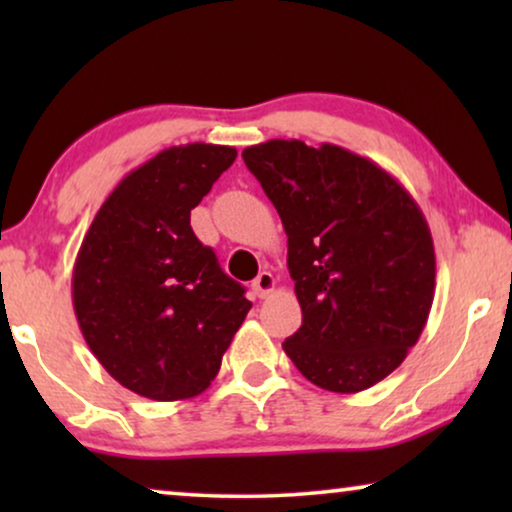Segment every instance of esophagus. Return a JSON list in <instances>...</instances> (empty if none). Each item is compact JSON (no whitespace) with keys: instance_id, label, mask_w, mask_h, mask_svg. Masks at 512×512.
I'll return each mask as SVG.
<instances>
[{"instance_id":"obj_1","label":"esophagus","mask_w":512,"mask_h":512,"mask_svg":"<svg viewBox=\"0 0 512 512\" xmlns=\"http://www.w3.org/2000/svg\"><path fill=\"white\" fill-rule=\"evenodd\" d=\"M251 289H254L258 298H265L272 289H275V275H272V272H268V270H263L261 275H258L254 282H251Z\"/></svg>"}]
</instances>
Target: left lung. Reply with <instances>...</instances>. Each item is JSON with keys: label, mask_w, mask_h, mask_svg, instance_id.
Wrapping results in <instances>:
<instances>
[{"label": "left lung", "mask_w": 512, "mask_h": 512, "mask_svg": "<svg viewBox=\"0 0 512 512\" xmlns=\"http://www.w3.org/2000/svg\"><path fill=\"white\" fill-rule=\"evenodd\" d=\"M242 158L289 237L303 324L284 352L312 384L356 394L417 345L436 293V251L422 209L373 160L300 139L247 146Z\"/></svg>", "instance_id": "8db88e82"}]
</instances>
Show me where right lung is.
<instances>
[{
  "label": "right lung",
  "mask_w": 512,
  "mask_h": 512,
  "mask_svg": "<svg viewBox=\"0 0 512 512\" xmlns=\"http://www.w3.org/2000/svg\"><path fill=\"white\" fill-rule=\"evenodd\" d=\"M221 144L170 146L102 202L72 272L83 340L125 389L184 401L219 373L251 303L191 228V209L233 165Z\"/></svg>",
  "instance_id": "1"
}]
</instances>
